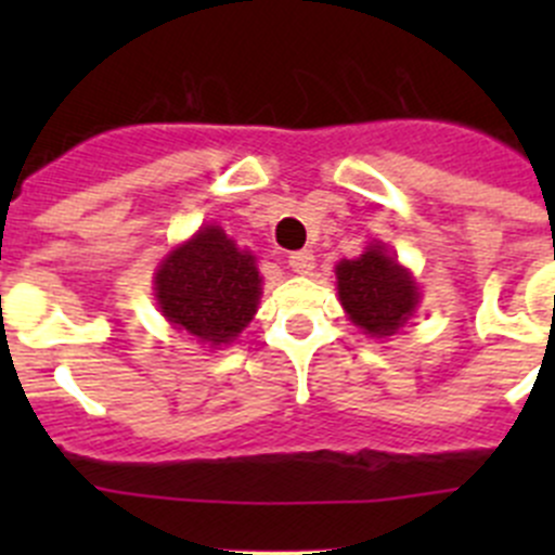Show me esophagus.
I'll use <instances>...</instances> for the list:
<instances>
[{
    "instance_id": "1",
    "label": "esophagus",
    "mask_w": 555,
    "mask_h": 555,
    "mask_svg": "<svg viewBox=\"0 0 555 555\" xmlns=\"http://www.w3.org/2000/svg\"><path fill=\"white\" fill-rule=\"evenodd\" d=\"M289 268H293L295 273H311L313 271V255L309 249H300V251H293V255H289Z\"/></svg>"
}]
</instances>
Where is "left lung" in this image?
<instances>
[{"instance_id":"obj_1","label":"left lung","mask_w":555,"mask_h":555,"mask_svg":"<svg viewBox=\"0 0 555 555\" xmlns=\"http://www.w3.org/2000/svg\"><path fill=\"white\" fill-rule=\"evenodd\" d=\"M335 279L351 322L376 338L395 335L418 306L416 282L382 244H371L357 260H340Z\"/></svg>"}]
</instances>
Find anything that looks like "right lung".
<instances>
[{
    "label": "right lung",
    "mask_w": 555,
    "mask_h": 555,
    "mask_svg": "<svg viewBox=\"0 0 555 555\" xmlns=\"http://www.w3.org/2000/svg\"><path fill=\"white\" fill-rule=\"evenodd\" d=\"M260 271L220 225H206L166 255L155 273L158 309L177 330L209 344H233L260 304Z\"/></svg>",
    "instance_id": "1"
}]
</instances>
